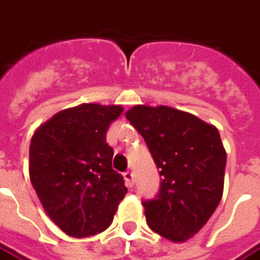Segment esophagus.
<instances>
[{
    "mask_svg": "<svg viewBox=\"0 0 260 260\" xmlns=\"http://www.w3.org/2000/svg\"><path fill=\"white\" fill-rule=\"evenodd\" d=\"M124 178L126 186L132 188V186H134V182H135V175H134V173H132V171H126V173H124Z\"/></svg>",
    "mask_w": 260,
    "mask_h": 260,
    "instance_id": "obj_1",
    "label": "esophagus"
}]
</instances>
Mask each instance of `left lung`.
<instances>
[{
	"mask_svg": "<svg viewBox=\"0 0 260 260\" xmlns=\"http://www.w3.org/2000/svg\"><path fill=\"white\" fill-rule=\"evenodd\" d=\"M146 142L161 177L142 201L149 227L182 242L207 223L223 196L227 154L216 126L175 108L135 106L125 114Z\"/></svg>",
	"mask_w": 260,
	"mask_h": 260,
	"instance_id": "8db88e82",
	"label": "left lung"
}]
</instances>
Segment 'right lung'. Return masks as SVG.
<instances>
[{"label": "right lung", "instance_id": "add662e5", "mask_svg": "<svg viewBox=\"0 0 260 260\" xmlns=\"http://www.w3.org/2000/svg\"><path fill=\"white\" fill-rule=\"evenodd\" d=\"M121 113L119 106L82 104L55 114L31 138V185L48 217L71 237L104 231L128 192L106 142Z\"/></svg>", "mask_w": 260, "mask_h": 260}]
</instances>
